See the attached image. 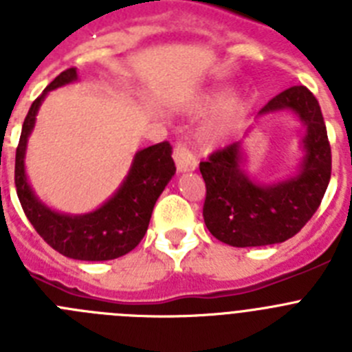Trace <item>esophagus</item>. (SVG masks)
<instances>
[{"label": "esophagus", "mask_w": 352, "mask_h": 352, "mask_svg": "<svg viewBox=\"0 0 352 352\" xmlns=\"http://www.w3.org/2000/svg\"><path fill=\"white\" fill-rule=\"evenodd\" d=\"M174 162H176V167L178 170H194L195 166H197V160H195L194 153H192L188 146L185 142H176L174 144V151H173Z\"/></svg>", "instance_id": "esophagus-1"}]
</instances>
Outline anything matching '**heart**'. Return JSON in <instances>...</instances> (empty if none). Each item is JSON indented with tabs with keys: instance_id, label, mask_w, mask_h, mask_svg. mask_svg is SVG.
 Returning a JSON list of instances; mask_svg holds the SVG:
<instances>
[{
	"instance_id": "obj_1",
	"label": "heart",
	"mask_w": 352,
	"mask_h": 352,
	"mask_svg": "<svg viewBox=\"0 0 352 352\" xmlns=\"http://www.w3.org/2000/svg\"><path fill=\"white\" fill-rule=\"evenodd\" d=\"M248 104L243 96H236L232 100L227 102L222 109V114H220V123L222 125H229V123H234L239 118L243 116L245 111H247Z\"/></svg>"
}]
</instances>
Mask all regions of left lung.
I'll list each match as a JSON object with an SVG mask.
<instances>
[{
	"label": "left lung",
	"mask_w": 352,
	"mask_h": 352,
	"mask_svg": "<svg viewBox=\"0 0 352 352\" xmlns=\"http://www.w3.org/2000/svg\"><path fill=\"white\" fill-rule=\"evenodd\" d=\"M292 109L307 125V157L296 178L259 186L239 169V142L208 155L199 169L206 183L203 217L208 231L231 247L282 243L312 219L331 178V148L316 96L305 86H292L261 109L268 114Z\"/></svg>",
	"instance_id": "1"
}]
</instances>
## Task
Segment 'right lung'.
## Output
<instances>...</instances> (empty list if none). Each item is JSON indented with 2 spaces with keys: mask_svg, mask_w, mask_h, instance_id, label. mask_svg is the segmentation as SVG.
I'll list each match as a JSON object with an SVG mask.
<instances>
[{
  "mask_svg": "<svg viewBox=\"0 0 352 352\" xmlns=\"http://www.w3.org/2000/svg\"><path fill=\"white\" fill-rule=\"evenodd\" d=\"M76 79V68H67L31 104L15 149V188L28 220L49 247L70 259H116L133 250L144 238L155 203L176 170L170 157L173 148L164 141L141 149L118 194L93 213L68 217L43 206L31 192L24 174L28 135L35 125L36 111L43 96Z\"/></svg>",
  "mask_w": 352,
  "mask_h": 352,
  "instance_id": "right-lung-1",
  "label": "right lung"
}]
</instances>
